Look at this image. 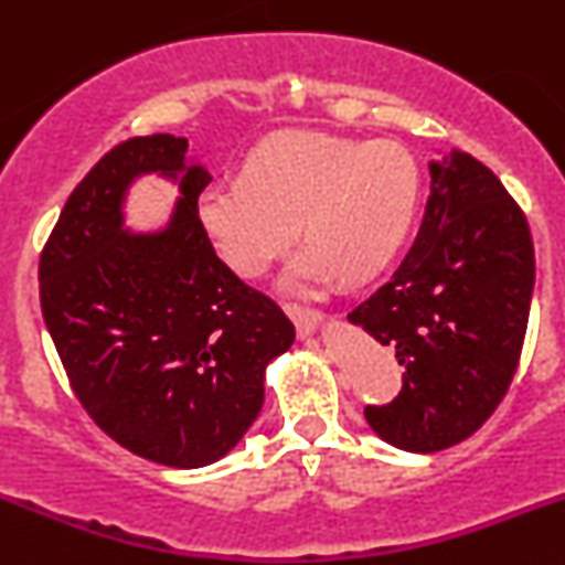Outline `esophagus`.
Segmentation results:
<instances>
[{"mask_svg":"<svg viewBox=\"0 0 565 565\" xmlns=\"http://www.w3.org/2000/svg\"><path fill=\"white\" fill-rule=\"evenodd\" d=\"M287 315L292 318L295 329H298V334L307 340V337H312L315 331L320 329V323H323V315L315 312V309H307V307H292V303H287Z\"/></svg>","mask_w":565,"mask_h":565,"instance_id":"34e87169","label":"esophagus"}]
</instances>
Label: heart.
<instances>
[{"mask_svg":"<svg viewBox=\"0 0 565 565\" xmlns=\"http://www.w3.org/2000/svg\"><path fill=\"white\" fill-rule=\"evenodd\" d=\"M420 186L418 161L398 141L278 134L247 156L245 178L200 189L194 214L236 276H265L298 225L307 247L284 270L289 289L326 287L337 276L367 284L407 245Z\"/></svg>","mask_w":565,"mask_h":565,"instance_id":"obj_1","label":"heart"}]
</instances>
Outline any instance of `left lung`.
I'll list each match as a JSON object with an SVG mask.
<instances>
[{"label": "left lung", "instance_id": "8db88e82", "mask_svg": "<svg viewBox=\"0 0 565 565\" xmlns=\"http://www.w3.org/2000/svg\"><path fill=\"white\" fill-rule=\"evenodd\" d=\"M429 175L413 250L348 315L407 371L393 404L365 409L367 424L415 455L449 449L493 415L519 365L535 287L530 225L502 181L462 150L440 152Z\"/></svg>", "mask_w": 565, "mask_h": 565}]
</instances>
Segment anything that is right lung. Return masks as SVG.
<instances>
[{
  "label": "right lung",
  "instance_id": "obj_1",
  "mask_svg": "<svg viewBox=\"0 0 565 565\" xmlns=\"http://www.w3.org/2000/svg\"><path fill=\"white\" fill-rule=\"evenodd\" d=\"M179 189L158 230L127 228L139 177ZM211 172L186 136L105 152L68 194L41 253V312L94 424L170 468L223 460L265 404V373L295 342L267 295L223 265L194 214Z\"/></svg>",
  "mask_w": 565,
  "mask_h": 565
}]
</instances>
